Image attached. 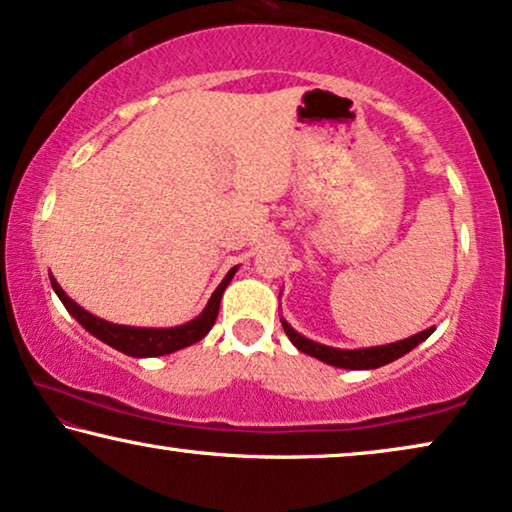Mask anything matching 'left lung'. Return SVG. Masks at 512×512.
Listing matches in <instances>:
<instances>
[{"label": "left lung", "instance_id": "obj_1", "mask_svg": "<svg viewBox=\"0 0 512 512\" xmlns=\"http://www.w3.org/2000/svg\"><path fill=\"white\" fill-rule=\"evenodd\" d=\"M283 329L285 334L290 336V341L297 345L301 352H306V355L311 357H318L331 366H341V369H378V366H385L394 362V359L406 355V352L413 350L417 343H422L424 338H429L431 331H434V327L424 329L420 334L403 338V341L390 343V345H376V348L338 350V348H327V345H320L315 341H308V338L297 334V331L287 325V322H283Z\"/></svg>", "mask_w": 512, "mask_h": 512}]
</instances>
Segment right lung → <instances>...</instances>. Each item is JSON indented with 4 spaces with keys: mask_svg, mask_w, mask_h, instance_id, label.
Wrapping results in <instances>:
<instances>
[{
    "mask_svg": "<svg viewBox=\"0 0 512 512\" xmlns=\"http://www.w3.org/2000/svg\"><path fill=\"white\" fill-rule=\"evenodd\" d=\"M236 271V266L227 273L225 280L218 285V290L213 292L211 301H208L204 313L199 318H194L192 322L181 327H171V329H143V327H125V325H113V322L99 320L95 315L83 311L76 301H71L67 294L62 292V287L57 285V280L50 276V285L57 292V297L64 304V308L74 315V318L81 322V325L90 331L92 336H97L99 341L109 343L111 348L125 352V355L132 357H160V355H169V352H176L181 348H187V345L197 343L204 338L211 327L215 325V318H218L220 311V299L225 287L229 285Z\"/></svg>",
    "mask_w": 512,
    "mask_h": 512,
    "instance_id": "right-lung-1",
    "label": "right lung"
}]
</instances>
